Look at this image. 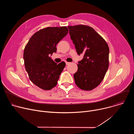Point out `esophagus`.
Here are the masks:
<instances>
[{
  "mask_svg": "<svg viewBox=\"0 0 134 134\" xmlns=\"http://www.w3.org/2000/svg\"><path fill=\"white\" fill-rule=\"evenodd\" d=\"M66 64L67 65H68L70 64V63H69V62H66Z\"/></svg>",
  "mask_w": 134,
  "mask_h": 134,
  "instance_id": "obj_1",
  "label": "esophagus"
}]
</instances>
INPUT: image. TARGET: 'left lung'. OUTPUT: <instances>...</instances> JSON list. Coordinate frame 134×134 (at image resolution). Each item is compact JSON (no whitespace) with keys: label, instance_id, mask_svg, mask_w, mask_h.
I'll list each match as a JSON object with an SVG mask.
<instances>
[{"label":"left lung","instance_id":"1","mask_svg":"<svg viewBox=\"0 0 134 134\" xmlns=\"http://www.w3.org/2000/svg\"><path fill=\"white\" fill-rule=\"evenodd\" d=\"M68 27L78 54H84L74 75L75 84L82 90L91 91L101 83L108 69V45L98 33L88 25Z\"/></svg>","mask_w":134,"mask_h":134}]
</instances>
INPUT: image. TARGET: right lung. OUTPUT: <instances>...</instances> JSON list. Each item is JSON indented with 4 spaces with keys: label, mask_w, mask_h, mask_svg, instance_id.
Wrapping results in <instances>:
<instances>
[{
    "label": "right lung",
    "mask_w": 134,
    "mask_h": 134,
    "mask_svg": "<svg viewBox=\"0 0 134 134\" xmlns=\"http://www.w3.org/2000/svg\"><path fill=\"white\" fill-rule=\"evenodd\" d=\"M68 33L66 26L48 27L36 32L26 44L23 53L24 65L29 77L36 86L50 90L57 84L66 66L51 59L56 46Z\"/></svg>",
    "instance_id": "1"
}]
</instances>
